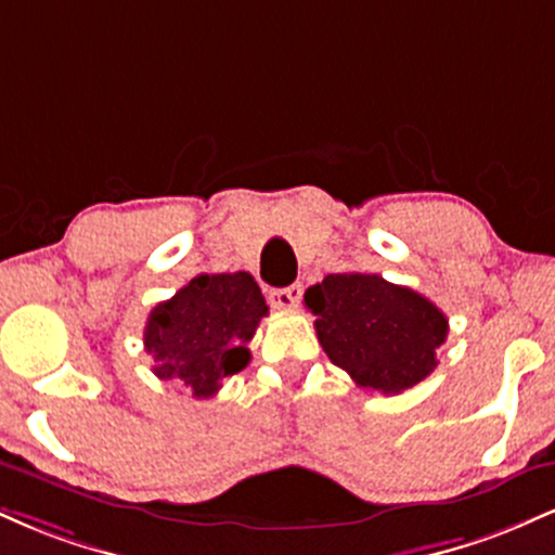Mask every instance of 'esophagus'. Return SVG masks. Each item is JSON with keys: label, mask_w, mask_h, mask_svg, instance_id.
<instances>
[{"label": "esophagus", "mask_w": 555, "mask_h": 555, "mask_svg": "<svg viewBox=\"0 0 555 555\" xmlns=\"http://www.w3.org/2000/svg\"><path fill=\"white\" fill-rule=\"evenodd\" d=\"M299 299H302V284H292V286H284V289L271 292V302L282 310L297 308Z\"/></svg>", "instance_id": "34e87169"}]
</instances>
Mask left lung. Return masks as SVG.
<instances>
[{
  "mask_svg": "<svg viewBox=\"0 0 555 555\" xmlns=\"http://www.w3.org/2000/svg\"><path fill=\"white\" fill-rule=\"evenodd\" d=\"M318 341L360 388L401 393L436 371L449 321L428 297L378 273H328L305 292Z\"/></svg>",
  "mask_w": 555,
  "mask_h": 555,
  "instance_id": "obj_1",
  "label": "left lung"
}]
</instances>
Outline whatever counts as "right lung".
<instances>
[{"label":"right lung","instance_id":"obj_1","mask_svg":"<svg viewBox=\"0 0 555 555\" xmlns=\"http://www.w3.org/2000/svg\"><path fill=\"white\" fill-rule=\"evenodd\" d=\"M263 315L269 305L250 273H201L151 310L143 331L145 352L154 358L158 378L188 386L195 399H208L227 375L247 367V341Z\"/></svg>","mask_w":555,"mask_h":555}]
</instances>
